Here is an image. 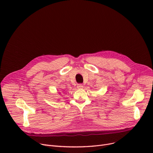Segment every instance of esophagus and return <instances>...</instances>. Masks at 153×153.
<instances>
[{
  "label": "esophagus",
  "instance_id": "esophagus-1",
  "mask_svg": "<svg viewBox=\"0 0 153 153\" xmlns=\"http://www.w3.org/2000/svg\"><path fill=\"white\" fill-rule=\"evenodd\" d=\"M83 87H84V86H83V85H82V84H77V89H82Z\"/></svg>",
  "mask_w": 153,
  "mask_h": 153
}]
</instances>
